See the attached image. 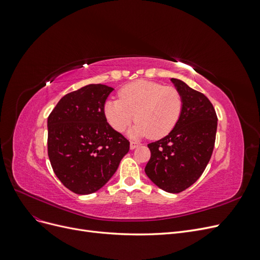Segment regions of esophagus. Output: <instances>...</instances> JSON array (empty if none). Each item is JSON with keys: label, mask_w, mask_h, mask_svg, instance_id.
Returning a JSON list of instances; mask_svg holds the SVG:
<instances>
[{"label": "esophagus", "mask_w": 260, "mask_h": 260, "mask_svg": "<svg viewBox=\"0 0 260 260\" xmlns=\"http://www.w3.org/2000/svg\"><path fill=\"white\" fill-rule=\"evenodd\" d=\"M139 145H140V144L137 143V142H135V141H131V142H130V148H131V149L137 148Z\"/></svg>", "instance_id": "1"}]
</instances>
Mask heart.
I'll use <instances>...</instances> for the list:
<instances>
[{
  "mask_svg": "<svg viewBox=\"0 0 260 260\" xmlns=\"http://www.w3.org/2000/svg\"><path fill=\"white\" fill-rule=\"evenodd\" d=\"M118 94L119 100L105 102L104 115L118 132L124 131L136 118L133 137L164 138L176 127L182 113V95L175 86L139 80L124 85Z\"/></svg>",
  "mask_w": 260,
  "mask_h": 260,
  "instance_id": "heart-1",
  "label": "heart"
}]
</instances>
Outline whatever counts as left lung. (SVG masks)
Instances as JSON below:
<instances>
[{
  "label": "left lung",
  "instance_id": "left-lung-1",
  "mask_svg": "<svg viewBox=\"0 0 260 260\" xmlns=\"http://www.w3.org/2000/svg\"><path fill=\"white\" fill-rule=\"evenodd\" d=\"M171 81L182 95V113L168 136L147 144L151 158L145 174L161 190L180 193L196 182L209 162L218 118L203 93L175 78Z\"/></svg>",
  "mask_w": 260,
  "mask_h": 260
}]
</instances>
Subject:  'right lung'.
Segmentation results:
<instances>
[{
    "instance_id": "add662e5",
    "label": "right lung",
    "mask_w": 260,
    "mask_h": 260,
    "mask_svg": "<svg viewBox=\"0 0 260 260\" xmlns=\"http://www.w3.org/2000/svg\"><path fill=\"white\" fill-rule=\"evenodd\" d=\"M113 88L88 84L62 96L48 118V154L55 175L76 194L99 191L113 177L130 142L106 120Z\"/></svg>"
}]
</instances>
